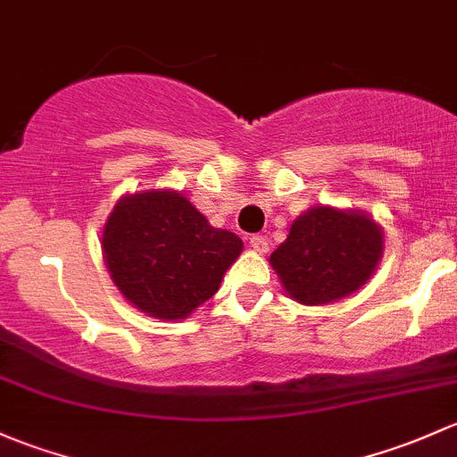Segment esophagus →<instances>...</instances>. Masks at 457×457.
I'll use <instances>...</instances> for the list:
<instances>
[{
  "label": "esophagus",
  "instance_id": "1",
  "mask_svg": "<svg viewBox=\"0 0 457 457\" xmlns=\"http://www.w3.org/2000/svg\"><path fill=\"white\" fill-rule=\"evenodd\" d=\"M249 247H252L256 253H267L269 243H267L265 237H258V234H256V237L249 238Z\"/></svg>",
  "mask_w": 457,
  "mask_h": 457
}]
</instances>
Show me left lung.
<instances>
[{"instance_id": "8db88e82", "label": "left lung", "mask_w": 457, "mask_h": 457, "mask_svg": "<svg viewBox=\"0 0 457 457\" xmlns=\"http://www.w3.org/2000/svg\"><path fill=\"white\" fill-rule=\"evenodd\" d=\"M381 256L383 232L366 212L317 205L293 220L269 262L293 300L317 306L361 289Z\"/></svg>"}]
</instances>
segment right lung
Wrapping results in <instances>:
<instances>
[{
	"label": "right lung",
	"instance_id": "right-lung-1",
	"mask_svg": "<svg viewBox=\"0 0 457 457\" xmlns=\"http://www.w3.org/2000/svg\"><path fill=\"white\" fill-rule=\"evenodd\" d=\"M241 252L237 234L212 228L175 190L122 196L103 229L113 285L157 320H184L210 300Z\"/></svg>",
	"mask_w": 457,
	"mask_h": 457
}]
</instances>
